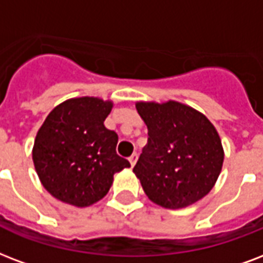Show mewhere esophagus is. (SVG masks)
<instances>
[{
  "mask_svg": "<svg viewBox=\"0 0 263 263\" xmlns=\"http://www.w3.org/2000/svg\"><path fill=\"white\" fill-rule=\"evenodd\" d=\"M128 160H129V163H131L132 167H134V165H135V164H136V161H138V154L134 153V154H132V156H131V157L128 158Z\"/></svg>",
  "mask_w": 263,
  "mask_h": 263,
  "instance_id": "1",
  "label": "esophagus"
}]
</instances>
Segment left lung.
<instances>
[{
  "instance_id": "obj_1",
  "label": "left lung",
  "mask_w": 263,
  "mask_h": 263,
  "mask_svg": "<svg viewBox=\"0 0 263 263\" xmlns=\"http://www.w3.org/2000/svg\"><path fill=\"white\" fill-rule=\"evenodd\" d=\"M136 110L149 135L134 167L146 196L170 210L207 196L223 164L222 142L211 121L175 100L138 102Z\"/></svg>"
}]
</instances>
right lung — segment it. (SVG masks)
<instances>
[{
  "label": "right lung",
  "instance_id": "right-lung-1",
  "mask_svg": "<svg viewBox=\"0 0 263 263\" xmlns=\"http://www.w3.org/2000/svg\"><path fill=\"white\" fill-rule=\"evenodd\" d=\"M113 102L74 98L48 114L38 129L33 161L41 183L55 198L88 207L103 198L116 172L131 164L116 153L118 135L105 127Z\"/></svg>",
  "mask_w": 263,
  "mask_h": 263
}]
</instances>
